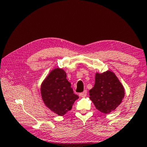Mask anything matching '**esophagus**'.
Returning <instances> with one entry per match:
<instances>
[{
  "mask_svg": "<svg viewBox=\"0 0 147 147\" xmlns=\"http://www.w3.org/2000/svg\"><path fill=\"white\" fill-rule=\"evenodd\" d=\"M87 95V91L86 90H84L83 92H81L79 94V96H80V97H82V98H84L86 97Z\"/></svg>",
  "mask_w": 147,
  "mask_h": 147,
  "instance_id": "1",
  "label": "esophagus"
}]
</instances>
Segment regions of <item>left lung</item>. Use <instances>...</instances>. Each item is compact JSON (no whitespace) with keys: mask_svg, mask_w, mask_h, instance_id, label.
<instances>
[{"mask_svg":"<svg viewBox=\"0 0 147 147\" xmlns=\"http://www.w3.org/2000/svg\"><path fill=\"white\" fill-rule=\"evenodd\" d=\"M125 95L123 86L115 74L107 71L96 73L94 86L89 96L96 108L103 113L113 111L121 104Z\"/></svg>","mask_w":147,"mask_h":147,"instance_id":"left-lung-1","label":"left lung"}]
</instances>
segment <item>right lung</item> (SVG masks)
Listing matches in <instances>:
<instances>
[{
	"label": "right lung",
	"instance_id": "obj_1",
	"mask_svg": "<svg viewBox=\"0 0 147 147\" xmlns=\"http://www.w3.org/2000/svg\"><path fill=\"white\" fill-rule=\"evenodd\" d=\"M41 93L47 108L61 116L71 110L74 101L78 98L67 79L66 73L59 68L53 70L43 81Z\"/></svg>",
	"mask_w": 147,
	"mask_h": 147
}]
</instances>
